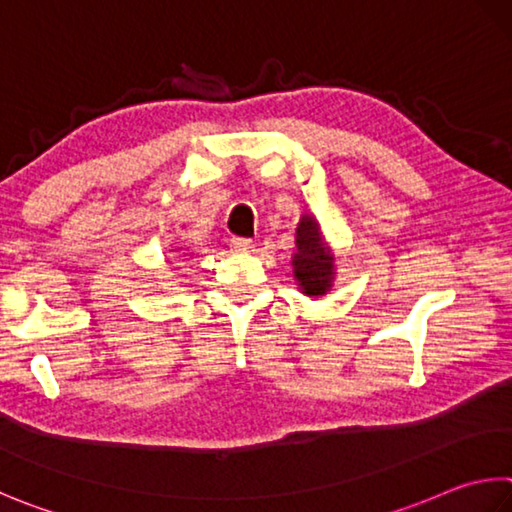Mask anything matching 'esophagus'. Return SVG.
Returning <instances> with one entry per match:
<instances>
[{"mask_svg":"<svg viewBox=\"0 0 512 512\" xmlns=\"http://www.w3.org/2000/svg\"><path fill=\"white\" fill-rule=\"evenodd\" d=\"M230 248L235 250V253H250V250H253V241L244 239V237H232Z\"/></svg>","mask_w":512,"mask_h":512,"instance_id":"1","label":"esophagus"}]
</instances>
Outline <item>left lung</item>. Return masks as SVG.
I'll use <instances>...</instances> for the list:
<instances>
[{
	"label": "left lung",
	"mask_w": 512,
	"mask_h": 512,
	"mask_svg": "<svg viewBox=\"0 0 512 512\" xmlns=\"http://www.w3.org/2000/svg\"><path fill=\"white\" fill-rule=\"evenodd\" d=\"M295 253H293V277L304 295L318 297L331 288L333 282V255L322 239L318 221L313 215H302L295 228Z\"/></svg>",
	"instance_id": "1"
}]
</instances>
